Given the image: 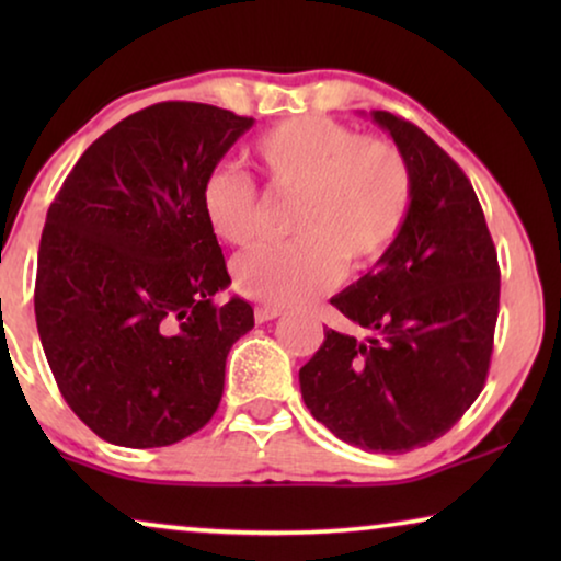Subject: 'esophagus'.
<instances>
[{"instance_id":"esophagus-1","label":"esophagus","mask_w":561,"mask_h":561,"mask_svg":"<svg viewBox=\"0 0 561 561\" xmlns=\"http://www.w3.org/2000/svg\"><path fill=\"white\" fill-rule=\"evenodd\" d=\"M283 313L280 306H255V321L257 324H265V321L278 319Z\"/></svg>"}]
</instances>
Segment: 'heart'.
<instances>
[{"instance_id":"b5f03b06","label":"heart","mask_w":561,"mask_h":561,"mask_svg":"<svg viewBox=\"0 0 561 561\" xmlns=\"http://www.w3.org/2000/svg\"><path fill=\"white\" fill-rule=\"evenodd\" d=\"M252 160L278 194L294 196L286 244H260L234 260V288L267 306L301 304L350 267H370L393 248L409 217L413 181L403 152L359 137L329 117H296L267 129ZM202 214L214 237L248 242L255 232V186L219 165L202 183Z\"/></svg>"}]
</instances>
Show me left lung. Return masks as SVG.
<instances>
[{"mask_svg":"<svg viewBox=\"0 0 561 561\" xmlns=\"http://www.w3.org/2000/svg\"><path fill=\"white\" fill-rule=\"evenodd\" d=\"M411 168L393 248L332 298L367 336L324 329L298 370L311 416L342 442L409 451L439 439L485 386L501 298L493 237L455 160L411 122L370 112Z\"/></svg>","mask_w":561,"mask_h":561,"instance_id":"obj_1","label":"left lung"}]
</instances>
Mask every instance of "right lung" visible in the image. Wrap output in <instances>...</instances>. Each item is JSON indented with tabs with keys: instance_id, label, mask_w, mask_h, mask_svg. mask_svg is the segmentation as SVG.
I'll list each match as a JSON object with an SVG mask.
<instances>
[{
	"instance_id": "1",
	"label": "right lung",
	"mask_w": 561,
	"mask_h": 561,
	"mask_svg": "<svg viewBox=\"0 0 561 561\" xmlns=\"http://www.w3.org/2000/svg\"><path fill=\"white\" fill-rule=\"evenodd\" d=\"M252 117L196 102L129 114L87 148L45 217L35 321L66 403L117 447H168L214 416L255 327L202 214V183Z\"/></svg>"
}]
</instances>
